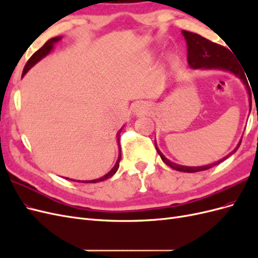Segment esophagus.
<instances>
[{
  "label": "esophagus",
  "mask_w": 258,
  "mask_h": 258,
  "mask_svg": "<svg viewBox=\"0 0 258 258\" xmlns=\"http://www.w3.org/2000/svg\"><path fill=\"white\" fill-rule=\"evenodd\" d=\"M140 107H141V106H139V105H137V108H138V110H140Z\"/></svg>",
  "instance_id": "1"
}]
</instances>
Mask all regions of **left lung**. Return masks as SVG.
<instances>
[{
    "mask_svg": "<svg viewBox=\"0 0 258 258\" xmlns=\"http://www.w3.org/2000/svg\"><path fill=\"white\" fill-rule=\"evenodd\" d=\"M182 33L185 37L186 43H187V61H188V64L192 69H220L224 70V71H228L238 76L239 79L243 82V84L246 86V89L248 91V96L251 98V91H249V87L247 84L246 76L243 72V70L241 69L240 64L237 61H235V57L233 54L230 52L228 48L224 47V46L211 42L207 40L206 37L201 36L197 33H192L188 32V31L183 30ZM249 102H251V99H249ZM241 142L237 145V147L233 150L230 154H228L226 157L223 159L218 160L214 163H210V165L207 166H202V167H186V166H181V165H176V163L170 161L167 159L165 156L161 154V152L158 150L157 145L155 146L156 150H157V153L161 157L162 161L168 165L170 168H172L176 171H181V172H199V171H205L210 168H213L214 166L221 163L225 159H227L229 156H231L233 153H236L237 150L239 148Z\"/></svg>",
    "mask_w": 258,
    "mask_h": 258,
    "instance_id": "8db88e82",
    "label": "left lung"
}]
</instances>
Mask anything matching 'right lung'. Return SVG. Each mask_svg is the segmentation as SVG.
<instances>
[{
	"label": "right lung",
	"instance_id": "add662e5",
	"mask_svg": "<svg viewBox=\"0 0 258 258\" xmlns=\"http://www.w3.org/2000/svg\"><path fill=\"white\" fill-rule=\"evenodd\" d=\"M60 40H61V37H59V36L52 37V38H50V40H48L47 42H46L40 49L36 50V51L32 54V56H31V58L28 60V62L26 63L25 69H23V72H22V76L25 75V74L29 71V70H30L31 68H32L35 63H37V62L40 61L42 58H44L45 56H47V54L50 52V50L52 49L53 44L57 43V42L60 41ZM120 131H121V130H120ZM120 131L118 132V136H119V134H120ZM118 146H119V156H118V159H117V161H116V163H115V166L113 167V169L110 171V172H108L107 174H105L104 176L99 177V178H97V179H91V181H77V182H82V183H97V182H102V181H104V179H107V178H110L111 176H113V175L116 173V171L118 170L119 161H120V158H121L119 138H118ZM67 179H69V178L67 177ZM71 181H74V179L71 178Z\"/></svg>",
	"mask_w": 258,
	"mask_h": 258
}]
</instances>
